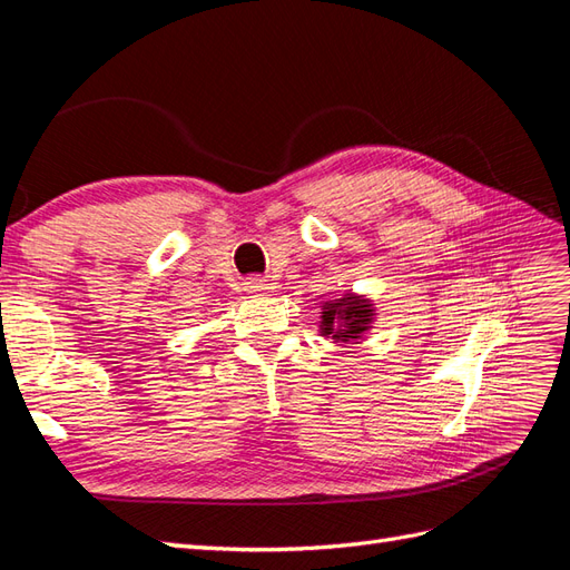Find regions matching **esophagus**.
I'll list each match as a JSON object with an SVG mask.
<instances>
[{
  "label": "esophagus",
  "mask_w": 570,
  "mask_h": 570,
  "mask_svg": "<svg viewBox=\"0 0 570 570\" xmlns=\"http://www.w3.org/2000/svg\"><path fill=\"white\" fill-rule=\"evenodd\" d=\"M245 287H247L249 292H254V295H266V292L271 289V287H268V281H264V278H249V281L245 283Z\"/></svg>",
  "instance_id": "34e87169"
}]
</instances>
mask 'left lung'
I'll use <instances>...</instances> for the list:
<instances>
[{
	"label": "left lung",
	"instance_id": "1",
	"mask_svg": "<svg viewBox=\"0 0 570 570\" xmlns=\"http://www.w3.org/2000/svg\"><path fill=\"white\" fill-rule=\"evenodd\" d=\"M321 333L331 335L335 342H352L371 327L373 306L361 297H342L340 302L325 304L321 316Z\"/></svg>",
	"mask_w": 570,
	"mask_h": 570
}]
</instances>
